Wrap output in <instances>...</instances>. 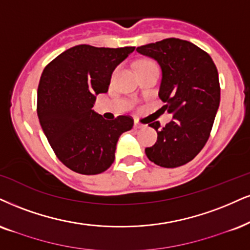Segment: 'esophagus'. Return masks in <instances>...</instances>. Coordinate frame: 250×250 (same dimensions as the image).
<instances>
[{"mask_svg":"<svg viewBox=\"0 0 250 250\" xmlns=\"http://www.w3.org/2000/svg\"><path fill=\"white\" fill-rule=\"evenodd\" d=\"M143 127H145V125L140 124V123L138 122V120H135V122H134V128H137V130H139V128H143Z\"/></svg>","mask_w":250,"mask_h":250,"instance_id":"obj_1","label":"esophagus"}]
</instances>
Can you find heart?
<instances>
[{
  "instance_id": "obj_1",
  "label": "heart",
  "mask_w": 250,
  "mask_h": 250,
  "mask_svg": "<svg viewBox=\"0 0 250 250\" xmlns=\"http://www.w3.org/2000/svg\"><path fill=\"white\" fill-rule=\"evenodd\" d=\"M146 62H148V61H144V62H140L139 66H140V64H144V63H146Z\"/></svg>"
}]
</instances>
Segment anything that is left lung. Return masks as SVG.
Listing matches in <instances>:
<instances>
[{
    "label": "left lung",
    "mask_w": 250,
    "mask_h": 250,
    "mask_svg": "<svg viewBox=\"0 0 250 250\" xmlns=\"http://www.w3.org/2000/svg\"><path fill=\"white\" fill-rule=\"evenodd\" d=\"M137 52L161 67L159 97L174 118L165 127L159 122L149 124L158 140L145 153L160 167H180L195 158L210 137L220 103L217 67L205 51L178 38L140 46Z\"/></svg>",
    "instance_id": "obj_1"
}]
</instances>
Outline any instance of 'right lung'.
I'll use <instances>...</instances> for the list:
<instances>
[{
    "instance_id": "obj_1",
    "label": "right lung",
    "mask_w": 250,
    "mask_h": 250,
    "mask_svg": "<svg viewBox=\"0 0 250 250\" xmlns=\"http://www.w3.org/2000/svg\"><path fill=\"white\" fill-rule=\"evenodd\" d=\"M134 51L78 45L45 67L37 95V113L58 159L82 175L105 171L115 161L120 134L133 127L130 116L105 120L92 110L96 95L106 92L111 75Z\"/></svg>"
}]
</instances>
